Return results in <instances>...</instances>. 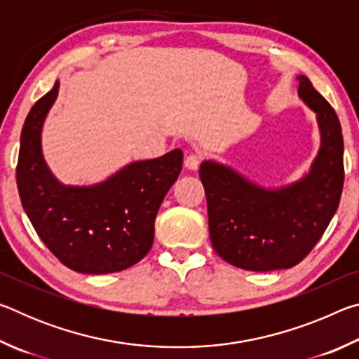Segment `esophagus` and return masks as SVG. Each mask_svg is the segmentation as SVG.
<instances>
[{
	"label": "esophagus",
	"mask_w": 359,
	"mask_h": 359,
	"mask_svg": "<svg viewBox=\"0 0 359 359\" xmlns=\"http://www.w3.org/2000/svg\"><path fill=\"white\" fill-rule=\"evenodd\" d=\"M199 163H201V156L190 154L185 158V168L190 169V171H196L199 168Z\"/></svg>",
	"instance_id": "esophagus-1"
}]
</instances>
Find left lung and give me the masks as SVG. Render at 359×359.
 <instances>
[{
    "label": "left lung",
    "mask_w": 359,
    "mask_h": 359,
    "mask_svg": "<svg viewBox=\"0 0 359 359\" xmlns=\"http://www.w3.org/2000/svg\"><path fill=\"white\" fill-rule=\"evenodd\" d=\"M297 81V96L317 115L320 130L318 154L301 179L263 187L215 160H204L199 168L212 245L241 269L267 272L301 263L339 208L344 187L340 121L306 76Z\"/></svg>",
    "instance_id": "left-lung-1"
}]
</instances>
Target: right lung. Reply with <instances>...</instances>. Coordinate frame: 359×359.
<instances>
[{"mask_svg": "<svg viewBox=\"0 0 359 359\" xmlns=\"http://www.w3.org/2000/svg\"><path fill=\"white\" fill-rule=\"evenodd\" d=\"M60 81L36 102L23 123L17 187L23 209L46 247L82 274L128 269L154 244L155 218L177 180L184 154L175 149L136 160L92 185H65L42 154V128Z\"/></svg>", "mask_w": 359, "mask_h": 359, "instance_id": "add662e5", "label": "right lung"}]
</instances>
